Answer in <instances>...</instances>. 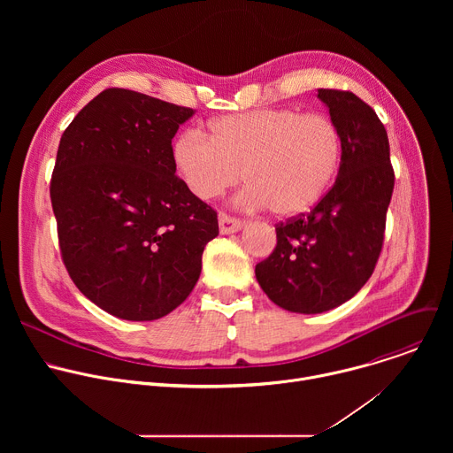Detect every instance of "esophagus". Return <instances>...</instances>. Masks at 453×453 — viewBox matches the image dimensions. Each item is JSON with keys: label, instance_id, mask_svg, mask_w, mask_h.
Listing matches in <instances>:
<instances>
[{"label": "esophagus", "instance_id": "esophagus-1", "mask_svg": "<svg viewBox=\"0 0 453 453\" xmlns=\"http://www.w3.org/2000/svg\"><path fill=\"white\" fill-rule=\"evenodd\" d=\"M243 227V222L238 220V219H233V217H227L224 213L219 215V229L222 234H231V233H236Z\"/></svg>", "mask_w": 453, "mask_h": 453}]
</instances>
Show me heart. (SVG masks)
<instances>
[{
	"instance_id": "b5f03b06",
	"label": "heart",
	"mask_w": 453,
	"mask_h": 453,
	"mask_svg": "<svg viewBox=\"0 0 453 453\" xmlns=\"http://www.w3.org/2000/svg\"><path fill=\"white\" fill-rule=\"evenodd\" d=\"M341 134L319 112L257 109L210 123V138L184 131L172 147L173 165L193 196L210 201L242 180L243 208H267L278 217L310 210L341 165Z\"/></svg>"
}]
</instances>
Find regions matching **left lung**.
<instances>
[{
  "mask_svg": "<svg viewBox=\"0 0 453 453\" xmlns=\"http://www.w3.org/2000/svg\"><path fill=\"white\" fill-rule=\"evenodd\" d=\"M341 134L335 184L308 213L276 227L278 245L254 269L269 299L296 313L349 301L371 278L383 243L395 172L376 112L349 91L319 89Z\"/></svg>",
  "mask_w": 453,
  "mask_h": 453,
  "instance_id": "1",
  "label": "left lung"
}]
</instances>
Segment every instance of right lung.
Returning <instances> with one entry per match:
<instances>
[{
  "label": "right lung",
  "mask_w": 453,
  "mask_h": 453,
  "mask_svg": "<svg viewBox=\"0 0 453 453\" xmlns=\"http://www.w3.org/2000/svg\"><path fill=\"white\" fill-rule=\"evenodd\" d=\"M196 111L105 89L64 131L50 197L77 288L125 320H156L197 285L217 213L175 177L172 140Z\"/></svg>",
  "instance_id": "add662e5"
}]
</instances>
